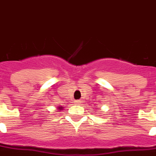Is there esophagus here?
Wrapping results in <instances>:
<instances>
[{
    "instance_id": "1",
    "label": "esophagus",
    "mask_w": 156,
    "mask_h": 156,
    "mask_svg": "<svg viewBox=\"0 0 156 156\" xmlns=\"http://www.w3.org/2000/svg\"><path fill=\"white\" fill-rule=\"evenodd\" d=\"M74 104H81V101H74Z\"/></svg>"
}]
</instances>
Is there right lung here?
Here are the masks:
<instances>
[{
  "instance_id": "add662e5",
  "label": "right lung",
  "mask_w": 156,
  "mask_h": 156,
  "mask_svg": "<svg viewBox=\"0 0 156 156\" xmlns=\"http://www.w3.org/2000/svg\"><path fill=\"white\" fill-rule=\"evenodd\" d=\"M59 109V110H61V109H63V107H59V108H58Z\"/></svg>"
}]
</instances>
